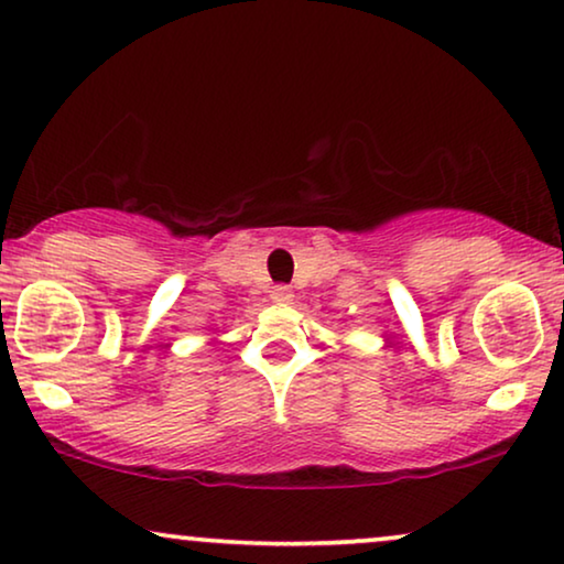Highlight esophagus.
Returning <instances> with one entry per match:
<instances>
[{
    "label": "esophagus",
    "instance_id": "esophagus-1",
    "mask_svg": "<svg viewBox=\"0 0 564 564\" xmlns=\"http://www.w3.org/2000/svg\"><path fill=\"white\" fill-rule=\"evenodd\" d=\"M270 299H273L275 304H289L291 299H294V291H291L289 286H275L273 291H270Z\"/></svg>",
    "mask_w": 564,
    "mask_h": 564
}]
</instances>
